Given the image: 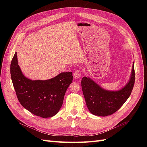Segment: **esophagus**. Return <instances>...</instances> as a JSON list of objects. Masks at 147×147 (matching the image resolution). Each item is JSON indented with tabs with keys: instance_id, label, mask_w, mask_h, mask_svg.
Returning a JSON list of instances; mask_svg holds the SVG:
<instances>
[{
	"instance_id": "34e87169",
	"label": "esophagus",
	"mask_w": 147,
	"mask_h": 147,
	"mask_svg": "<svg viewBox=\"0 0 147 147\" xmlns=\"http://www.w3.org/2000/svg\"><path fill=\"white\" fill-rule=\"evenodd\" d=\"M81 77V74L78 70H75L74 72V78L75 79H79Z\"/></svg>"
}]
</instances>
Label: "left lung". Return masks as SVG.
<instances>
[{"label": "left lung", "instance_id": "1", "mask_svg": "<svg viewBox=\"0 0 147 147\" xmlns=\"http://www.w3.org/2000/svg\"><path fill=\"white\" fill-rule=\"evenodd\" d=\"M135 82L134 62L129 79L120 90H108L89 77H83L82 88L89 111L94 115L106 117L119 110L130 96Z\"/></svg>", "mask_w": 147, "mask_h": 147}]
</instances>
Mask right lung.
Wrapping results in <instances>:
<instances>
[{"instance_id":"obj_1","label":"right lung","mask_w":147,"mask_h":147,"mask_svg":"<svg viewBox=\"0 0 147 147\" xmlns=\"http://www.w3.org/2000/svg\"><path fill=\"white\" fill-rule=\"evenodd\" d=\"M16 52L10 65L12 83L20 104L32 114L50 118L59 111L65 93L73 80L72 72H61L46 80L26 77L18 64Z\"/></svg>"}]
</instances>
